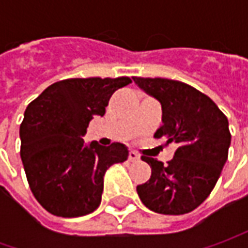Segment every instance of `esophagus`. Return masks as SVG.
<instances>
[{
	"instance_id": "34e87169",
	"label": "esophagus",
	"mask_w": 248,
	"mask_h": 248,
	"mask_svg": "<svg viewBox=\"0 0 248 248\" xmlns=\"http://www.w3.org/2000/svg\"><path fill=\"white\" fill-rule=\"evenodd\" d=\"M128 158H129V161H138L139 158H140V156H139L137 152L131 150V152H129V155H128Z\"/></svg>"
}]
</instances>
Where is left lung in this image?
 I'll return each mask as SVG.
<instances>
[{
	"mask_svg": "<svg viewBox=\"0 0 248 248\" xmlns=\"http://www.w3.org/2000/svg\"><path fill=\"white\" fill-rule=\"evenodd\" d=\"M132 80L161 105L163 125L155 138L164 137L167 143L178 145L167 166L157 158L142 156L152 175L137 186L139 199L158 214L190 213L211 193L228 160V119L207 95L185 82L142 77Z\"/></svg>",
	"mask_w": 248,
	"mask_h": 248,
	"instance_id": "left-lung-1",
	"label": "left lung"
}]
</instances>
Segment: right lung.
Listing matches in <instances>:
<instances>
[{"label": "right lung", "mask_w": 248, "mask_h": 248, "mask_svg": "<svg viewBox=\"0 0 248 248\" xmlns=\"http://www.w3.org/2000/svg\"><path fill=\"white\" fill-rule=\"evenodd\" d=\"M131 82L119 78H69L49 85L27 106L20 124V157L27 182L44 208L63 218L93 213L106 170L128 158L125 145L84 143L90 121L103 116L110 96Z\"/></svg>", "instance_id": "right-lung-1"}]
</instances>
